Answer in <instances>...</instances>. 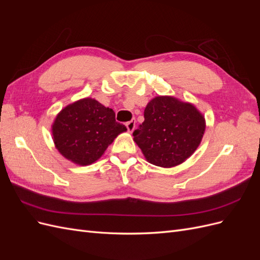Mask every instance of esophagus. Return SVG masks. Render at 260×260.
<instances>
[{
    "label": "esophagus",
    "mask_w": 260,
    "mask_h": 260,
    "mask_svg": "<svg viewBox=\"0 0 260 260\" xmlns=\"http://www.w3.org/2000/svg\"><path fill=\"white\" fill-rule=\"evenodd\" d=\"M125 127H127L128 132L132 133L133 130H135V128H136V120H130V121H128L127 123H125Z\"/></svg>",
    "instance_id": "34e87169"
}]
</instances>
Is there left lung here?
<instances>
[{
	"instance_id": "8db88e82",
	"label": "left lung",
	"mask_w": 260,
	"mask_h": 260,
	"mask_svg": "<svg viewBox=\"0 0 260 260\" xmlns=\"http://www.w3.org/2000/svg\"><path fill=\"white\" fill-rule=\"evenodd\" d=\"M205 128V117L193 104L160 95L147 103L144 121L133 132V140L148 162L171 168L196 151Z\"/></svg>"
}]
</instances>
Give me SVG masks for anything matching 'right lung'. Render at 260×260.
<instances>
[{"label": "right lung", "instance_id": "right-lung-1", "mask_svg": "<svg viewBox=\"0 0 260 260\" xmlns=\"http://www.w3.org/2000/svg\"><path fill=\"white\" fill-rule=\"evenodd\" d=\"M127 131L115 112L91 98L64 107L52 124L55 147L74 164L86 166L104 154L118 135Z\"/></svg>", "mask_w": 260, "mask_h": 260}]
</instances>
